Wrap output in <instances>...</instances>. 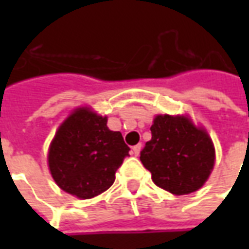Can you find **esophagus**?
Segmentation results:
<instances>
[{
  "mask_svg": "<svg viewBox=\"0 0 249 249\" xmlns=\"http://www.w3.org/2000/svg\"><path fill=\"white\" fill-rule=\"evenodd\" d=\"M141 144H137V145H135L133 148H132V153L135 155V156H139L140 155V151H141Z\"/></svg>",
  "mask_w": 249,
  "mask_h": 249,
  "instance_id": "esophagus-1",
  "label": "esophagus"
}]
</instances>
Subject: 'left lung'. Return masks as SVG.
<instances>
[{
  "label": "left lung",
  "mask_w": 249,
  "mask_h": 249,
  "mask_svg": "<svg viewBox=\"0 0 249 249\" xmlns=\"http://www.w3.org/2000/svg\"><path fill=\"white\" fill-rule=\"evenodd\" d=\"M152 139L140 152L142 165L157 187L173 195H188L203 187L214 164L208 133L187 117L157 116Z\"/></svg>",
  "instance_id": "left-lung-1"
}]
</instances>
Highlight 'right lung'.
Wrapping results in <instances>:
<instances>
[{
    "mask_svg": "<svg viewBox=\"0 0 249 249\" xmlns=\"http://www.w3.org/2000/svg\"><path fill=\"white\" fill-rule=\"evenodd\" d=\"M130 148L120 132L109 130L107 117L80 108L57 130L49 148V169L62 191L90 198L114 183Z\"/></svg>",
    "mask_w": 249,
    "mask_h": 249,
    "instance_id": "obj_1",
    "label": "right lung"
}]
</instances>
